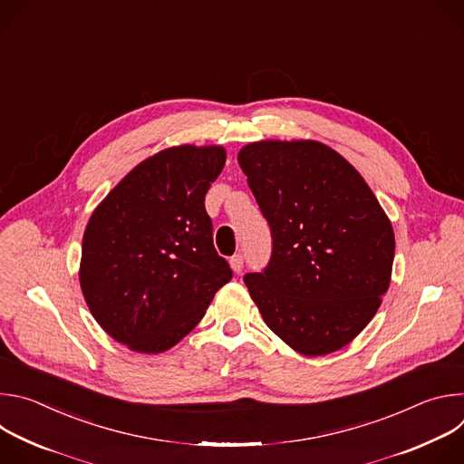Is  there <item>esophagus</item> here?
Wrapping results in <instances>:
<instances>
[{
  "label": "esophagus",
  "mask_w": 464,
  "mask_h": 464,
  "mask_svg": "<svg viewBox=\"0 0 464 464\" xmlns=\"http://www.w3.org/2000/svg\"><path fill=\"white\" fill-rule=\"evenodd\" d=\"M229 264H231V270H233L235 274H240L242 268H244V255H240V253L233 255V256L229 258Z\"/></svg>",
  "instance_id": "esophagus-1"
}]
</instances>
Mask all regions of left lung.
Returning a JSON list of instances; mask_svg holds the SVG:
<instances>
[{
	"mask_svg": "<svg viewBox=\"0 0 464 464\" xmlns=\"http://www.w3.org/2000/svg\"><path fill=\"white\" fill-rule=\"evenodd\" d=\"M238 165L272 231V256L244 283L262 319L294 351L351 343L389 288L394 233L360 172L317 141H258Z\"/></svg>",
	"mask_w": 464,
	"mask_h": 464,
	"instance_id": "1",
	"label": "left lung"
}]
</instances>
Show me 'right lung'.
Wrapping results in <instances>:
<instances>
[{
  "instance_id": "right-lung-1",
  "label": "right lung",
  "mask_w": 464,
  "mask_h": 464,
  "mask_svg": "<svg viewBox=\"0 0 464 464\" xmlns=\"http://www.w3.org/2000/svg\"><path fill=\"white\" fill-rule=\"evenodd\" d=\"M222 147L181 145L130 170L93 211L81 288L95 321L128 349L158 354L200 323L233 272L213 244L206 194Z\"/></svg>"
}]
</instances>
